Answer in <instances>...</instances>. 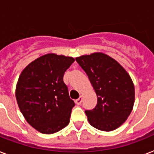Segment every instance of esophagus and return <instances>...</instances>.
Masks as SVG:
<instances>
[{
	"label": "esophagus",
	"instance_id": "34e87169",
	"mask_svg": "<svg viewBox=\"0 0 154 154\" xmlns=\"http://www.w3.org/2000/svg\"><path fill=\"white\" fill-rule=\"evenodd\" d=\"M75 102H76V104H77V105H81L82 102V97H80L79 98L77 99V100L75 101Z\"/></svg>",
	"mask_w": 154,
	"mask_h": 154
}]
</instances>
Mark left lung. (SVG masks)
Wrapping results in <instances>:
<instances>
[{
  "instance_id": "obj_1",
  "label": "left lung",
  "mask_w": 154,
  "mask_h": 154,
  "mask_svg": "<svg viewBox=\"0 0 154 154\" xmlns=\"http://www.w3.org/2000/svg\"><path fill=\"white\" fill-rule=\"evenodd\" d=\"M97 97L96 107L86 110L89 124L102 131L120 127L131 113L135 89L126 70L109 56L94 53L76 57Z\"/></svg>"
}]
</instances>
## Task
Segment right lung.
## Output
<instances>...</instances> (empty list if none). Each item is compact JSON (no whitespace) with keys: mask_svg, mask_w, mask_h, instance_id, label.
<instances>
[{"mask_svg":"<svg viewBox=\"0 0 154 154\" xmlns=\"http://www.w3.org/2000/svg\"><path fill=\"white\" fill-rule=\"evenodd\" d=\"M74 58L48 53L35 59L22 70L16 86L20 112L36 130L52 134L69 123L74 101L63 82Z\"/></svg>","mask_w":154,"mask_h":154,"instance_id":"obj_1","label":"right lung"}]
</instances>
